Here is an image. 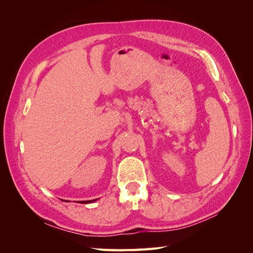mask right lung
I'll use <instances>...</instances> for the list:
<instances>
[{
	"label": "right lung",
	"mask_w": 253,
	"mask_h": 253,
	"mask_svg": "<svg viewBox=\"0 0 253 253\" xmlns=\"http://www.w3.org/2000/svg\"><path fill=\"white\" fill-rule=\"evenodd\" d=\"M90 202H93V201H85V202H81V204H86V203H90Z\"/></svg>",
	"instance_id": "right-lung-1"
}]
</instances>
